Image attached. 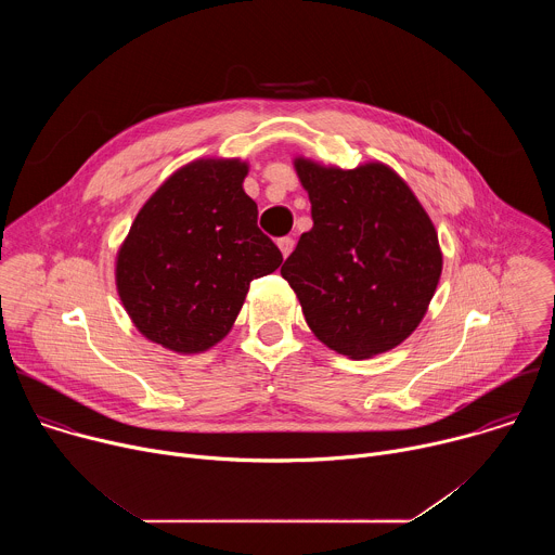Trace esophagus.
I'll list each match as a JSON object with an SVG mask.
<instances>
[{"mask_svg": "<svg viewBox=\"0 0 555 555\" xmlns=\"http://www.w3.org/2000/svg\"><path fill=\"white\" fill-rule=\"evenodd\" d=\"M279 248H281L283 257H289V253L294 250V240H292V236H283V240H279Z\"/></svg>", "mask_w": 555, "mask_h": 555, "instance_id": "obj_1", "label": "esophagus"}]
</instances>
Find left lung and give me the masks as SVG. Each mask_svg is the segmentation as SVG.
Wrapping results in <instances>:
<instances>
[{
	"mask_svg": "<svg viewBox=\"0 0 555 555\" xmlns=\"http://www.w3.org/2000/svg\"><path fill=\"white\" fill-rule=\"evenodd\" d=\"M313 225L281 268L313 336L353 360L404 343L441 276L435 225L409 184L379 163L294 160Z\"/></svg>",
	"mask_w": 555,
	"mask_h": 555,
	"instance_id": "8db88e82",
	"label": "left lung"
}]
</instances>
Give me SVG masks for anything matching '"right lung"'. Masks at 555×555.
I'll use <instances>...</instances> for the list:
<instances>
[{
	"label": "right lung",
	"instance_id": "add662e5",
	"mask_svg": "<svg viewBox=\"0 0 555 555\" xmlns=\"http://www.w3.org/2000/svg\"><path fill=\"white\" fill-rule=\"evenodd\" d=\"M242 160H195L135 215L116 259V287L142 336L178 353L217 345L255 279L283 263L257 225Z\"/></svg>",
	"mask_w": 555,
	"mask_h": 555
}]
</instances>
